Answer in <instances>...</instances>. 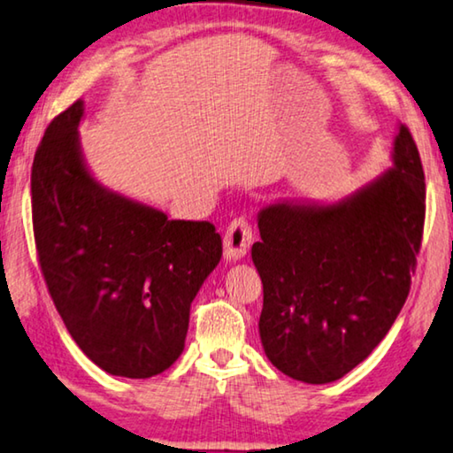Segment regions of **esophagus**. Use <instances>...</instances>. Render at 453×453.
<instances>
[{
  "label": "esophagus",
  "mask_w": 453,
  "mask_h": 453,
  "mask_svg": "<svg viewBox=\"0 0 453 453\" xmlns=\"http://www.w3.org/2000/svg\"><path fill=\"white\" fill-rule=\"evenodd\" d=\"M251 225H249L245 219H234L231 225L226 226L225 239H222V245H225V259L237 261L241 257H245L249 245H251Z\"/></svg>",
  "instance_id": "esophagus-1"
}]
</instances>
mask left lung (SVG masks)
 I'll return each instance as SVG.
<instances>
[{
    "label": "left lung",
    "mask_w": 453,
    "mask_h": 453,
    "mask_svg": "<svg viewBox=\"0 0 453 453\" xmlns=\"http://www.w3.org/2000/svg\"><path fill=\"white\" fill-rule=\"evenodd\" d=\"M423 222L425 173L404 124L392 167L357 192L261 208L251 257L264 284L259 337L275 368L326 384L362 364L409 296Z\"/></svg>",
    "instance_id": "obj_1"
}]
</instances>
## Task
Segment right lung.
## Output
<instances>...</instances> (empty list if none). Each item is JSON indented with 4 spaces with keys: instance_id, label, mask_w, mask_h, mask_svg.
Here are the masks:
<instances>
[{
    "instance_id": "right-lung-1",
    "label": "right lung",
    "mask_w": 453,
    "mask_h": 453,
    "mask_svg": "<svg viewBox=\"0 0 453 453\" xmlns=\"http://www.w3.org/2000/svg\"><path fill=\"white\" fill-rule=\"evenodd\" d=\"M77 100L49 124L32 163V225L52 303L80 349L112 376L165 372L186 345L189 306L219 265L202 220L104 188L85 167Z\"/></svg>"
}]
</instances>
